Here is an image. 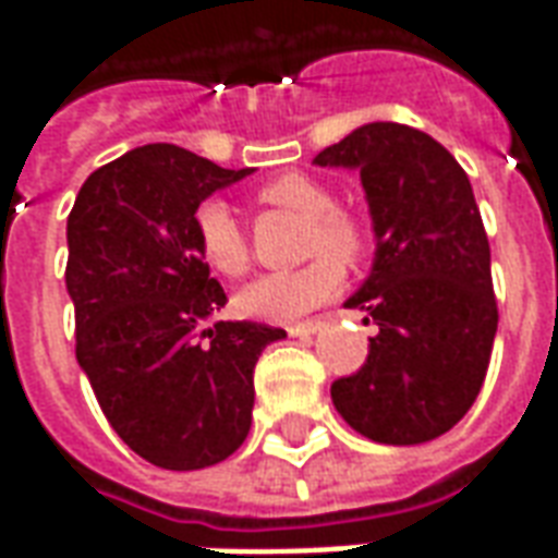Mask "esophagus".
Segmentation results:
<instances>
[{"label":"esophagus","instance_id":"obj_1","mask_svg":"<svg viewBox=\"0 0 558 558\" xmlns=\"http://www.w3.org/2000/svg\"><path fill=\"white\" fill-rule=\"evenodd\" d=\"M319 328H323L319 319H307V323H295V326H290L287 331H290L292 338H311V335H316Z\"/></svg>","mask_w":558,"mask_h":558}]
</instances>
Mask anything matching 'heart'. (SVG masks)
<instances>
[{
	"mask_svg": "<svg viewBox=\"0 0 558 558\" xmlns=\"http://www.w3.org/2000/svg\"><path fill=\"white\" fill-rule=\"evenodd\" d=\"M256 199L268 208L290 211L302 218V256H314L295 271H275L251 280L235 295L239 314L266 323H290L331 302L343 287V263H359L367 251V227L350 208L335 206V194L326 184L304 175L283 172L256 191ZM194 232L199 256L211 271L239 278L251 263L242 223L227 203L206 199L196 208Z\"/></svg>",
	"mask_w": 558,
	"mask_h": 558,
	"instance_id": "obj_1",
	"label": "heart"
}]
</instances>
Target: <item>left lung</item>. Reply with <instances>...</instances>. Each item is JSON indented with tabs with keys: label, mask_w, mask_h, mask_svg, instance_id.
Masks as SVG:
<instances>
[{
	"label": "left lung",
	"mask_w": 558,
	"mask_h": 558,
	"mask_svg": "<svg viewBox=\"0 0 558 558\" xmlns=\"http://www.w3.org/2000/svg\"><path fill=\"white\" fill-rule=\"evenodd\" d=\"M314 163L359 170L376 235L374 268L347 307L379 331L367 362L331 386L335 410L374 442H430L478 398L499 323L469 175L398 122L355 128Z\"/></svg>",
	"instance_id": "left-lung-1"
}]
</instances>
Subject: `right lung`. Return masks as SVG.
<instances>
[{"label": "right lung", "instance_id": "1", "mask_svg": "<svg viewBox=\"0 0 558 558\" xmlns=\"http://www.w3.org/2000/svg\"><path fill=\"white\" fill-rule=\"evenodd\" d=\"M244 175L151 143L92 172L68 215L77 362L110 427L160 469L215 466L244 442L256 359L287 338L263 323L203 328L227 292L208 278L194 215Z\"/></svg>", "mask_w": 558, "mask_h": 558}]
</instances>
